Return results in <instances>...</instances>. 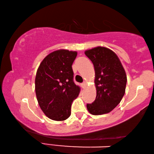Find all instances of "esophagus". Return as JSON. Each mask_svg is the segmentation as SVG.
<instances>
[{
  "instance_id": "1",
  "label": "esophagus",
  "mask_w": 154,
  "mask_h": 154,
  "mask_svg": "<svg viewBox=\"0 0 154 154\" xmlns=\"http://www.w3.org/2000/svg\"><path fill=\"white\" fill-rule=\"evenodd\" d=\"M86 85H87V83L85 82H84L83 83H82V88H85V87H86Z\"/></svg>"
}]
</instances>
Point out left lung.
Wrapping results in <instances>:
<instances>
[{"instance_id":"8db88e82","label":"left lung","mask_w":154,"mask_h":154,"mask_svg":"<svg viewBox=\"0 0 154 154\" xmlns=\"http://www.w3.org/2000/svg\"><path fill=\"white\" fill-rule=\"evenodd\" d=\"M95 71L96 97L87 104L89 113L99 116L111 112L120 103L126 91L127 77L118 56L105 47H96L85 51Z\"/></svg>"}]
</instances>
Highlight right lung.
I'll list each match as a JSON object with an SVG mask.
<instances>
[{"instance_id": "add662e5", "label": "right lung", "mask_w": 154, "mask_h": 154, "mask_svg": "<svg viewBox=\"0 0 154 154\" xmlns=\"http://www.w3.org/2000/svg\"><path fill=\"white\" fill-rule=\"evenodd\" d=\"M77 55L75 51H54L43 60L36 71L35 92L38 103L52 120L69 118L72 101L79 96L81 88L73 82L72 69Z\"/></svg>"}]
</instances>
